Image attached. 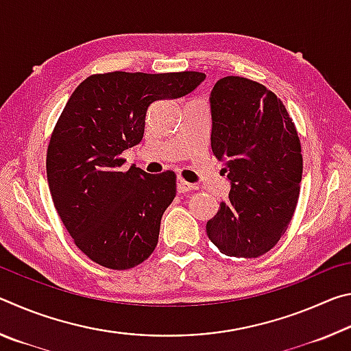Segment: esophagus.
Masks as SVG:
<instances>
[{"label":"esophagus","instance_id":"obj_1","mask_svg":"<svg viewBox=\"0 0 351 351\" xmlns=\"http://www.w3.org/2000/svg\"><path fill=\"white\" fill-rule=\"evenodd\" d=\"M176 190H178V193H187V192H190V190H193V186L190 182L184 181L182 178H178Z\"/></svg>","mask_w":351,"mask_h":351}]
</instances>
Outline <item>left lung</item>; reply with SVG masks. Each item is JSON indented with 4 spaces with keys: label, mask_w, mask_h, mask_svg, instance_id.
Segmentation results:
<instances>
[{
    "label": "left lung",
    "mask_w": 351,
    "mask_h": 351,
    "mask_svg": "<svg viewBox=\"0 0 351 351\" xmlns=\"http://www.w3.org/2000/svg\"><path fill=\"white\" fill-rule=\"evenodd\" d=\"M210 147L230 193L206 224L223 254L257 258L274 247L300 193V139L280 99L261 83L229 75L210 93Z\"/></svg>",
    "instance_id": "obj_1"
}]
</instances>
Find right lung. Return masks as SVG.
<instances>
[{"label": "right lung", "mask_w": 351, "mask_h": 351, "mask_svg": "<svg viewBox=\"0 0 351 351\" xmlns=\"http://www.w3.org/2000/svg\"><path fill=\"white\" fill-rule=\"evenodd\" d=\"M204 79L197 71H114L86 77L71 94L52 130L46 175L58 217L94 263L125 271L153 254L176 175L123 171L121 154L144 138L148 106L186 96Z\"/></svg>", "instance_id": "add662e5"}]
</instances>
